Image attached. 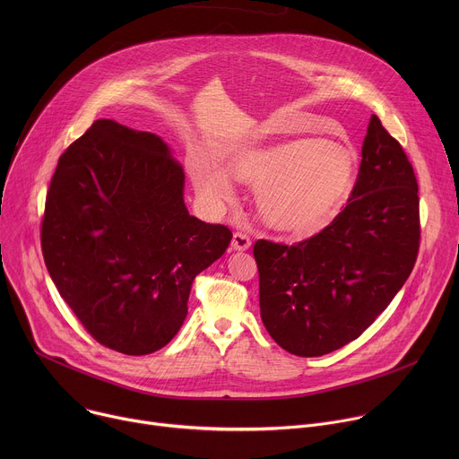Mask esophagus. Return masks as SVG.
<instances>
[{"instance_id": "esophagus-1", "label": "esophagus", "mask_w": 459, "mask_h": 459, "mask_svg": "<svg viewBox=\"0 0 459 459\" xmlns=\"http://www.w3.org/2000/svg\"><path fill=\"white\" fill-rule=\"evenodd\" d=\"M252 245L250 238L247 234H241V232H236L232 236V248L238 250V252H243V250H248Z\"/></svg>"}]
</instances>
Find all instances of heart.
<instances>
[{
  "label": "heart",
  "mask_w": 459,
  "mask_h": 459,
  "mask_svg": "<svg viewBox=\"0 0 459 459\" xmlns=\"http://www.w3.org/2000/svg\"><path fill=\"white\" fill-rule=\"evenodd\" d=\"M230 172L259 186L257 209L271 229L310 236L338 216L354 179L356 156L338 143L292 140L241 152L230 161ZM192 181L209 202L227 200L230 185L218 169L194 167Z\"/></svg>",
  "instance_id": "b5f03b06"
}]
</instances>
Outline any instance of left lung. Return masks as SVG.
Segmentation results:
<instances>
[{
  "label": "left lung",
  "instance_id": "obj_1",
  "mask_svg": "<svg viewBox=\"0 0 459 459\" xmlns=\"http://www.w3.org/2000/svg\"><path fill=\"white\" fill-rule=\"evenodd\" d=\"M420 248L414 169L370 116L347 207L298 245L257 239L261 321L290 354L342 349L374 323L411 276Z\"/></svg>",
  "mask_w": 459,
  "mask_h": 459
}]
</instances>
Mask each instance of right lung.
<instances>
[{"instance_id": "right-lung-1", "label": "right lung", "mask_w": 459, "mask_h": 459, "mask_svg": "<svg viewBox=\"0 0 459 459\" xmlns=\"http://www.w3.org/2000/svg\"><path fill=\"white\" fill-rule=\"evenodd\" d=\"M185 174L152 133L98 119L65 151L47 194V271L87 333L128 356L181 329L194 278L232 232L188 214Z\"/></svg>"}]
</instances>
